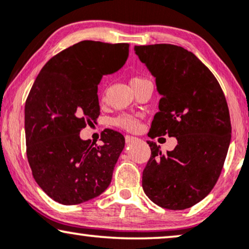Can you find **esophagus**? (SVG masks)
<instances>
[{"mask_svg": "<svg viewBox=\"0 0 249 249\" xmlns=\"http://www.w3.org/2000/svg\"><path fill=\"white\" fill-rule=\"evenodd\" d=\"M124 139H125V142H127V144H131V142H134L137 141V138L134 137V136H129V135L125 136Z\"/></svg>", "mask_w": 249, "mask_h": 249, "instance_id": "obj_1", "label": "esophagus"}]
</instances>
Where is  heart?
Masks as SVG:
<instances>
[{"label":"heart","mask_w":249,"mask_h":249,"mask_svg":"<svg viewBox=\"0 0 249 249\" xmlns=\"http://www.w3.org/2000/svg\"><path fill=\"white\" fill-rule=\"evenodd\" d=\"M146 79L141 77H134L130 81L131 85H136L139 83H142ZM113 124L117 125V127H120L122 129H125L128 131H135L139 128V119L135 115H130V114H121L113 119Z\"/></svg>","instance_id":"b5f03b06"}]
</instances>
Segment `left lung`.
Here are the masks:
<instances>
[{"label":"left lung","mask_w":249,"mask_h":249,"mask_svg":"<svg viewBox=\"0 0 249 249\" xmlns=\"http://www.w3.org/2000/svg\"><path fill=\"white\" fill-rule=\"evenodd\" d=\"M161 95L148 136L168 135L178 144L165 154L148 141L152 154L142 189L156 205L192 207L209 195L231 141L229 108L220 84L195 54L172 44L135 46Z\"/></svg>","instance_id":"obj_1"}]
</instances>
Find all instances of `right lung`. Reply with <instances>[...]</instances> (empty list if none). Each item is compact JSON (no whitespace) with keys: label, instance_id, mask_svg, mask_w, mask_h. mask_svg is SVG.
I'll return each instance as SVG.
<instances>
[{"label":"right lung","instance_id":"1","mask_svg":"<svg viewBox=\"0 0 249 249\" xmlns=\"http://www.w3.org/2000/svg\"><path fill=\"white\" fill-rule=\"evenodd\" d=\"M128 55L127 43L83 40L47 61L30 89L25 105L27 158L34 179L57 203L87 202L111 183L124 137L108 129L97 146L79 134L100 115L102 77L121 69Z\"/></svg>","mask_w":249,"mask_h":249}]
</instances>
